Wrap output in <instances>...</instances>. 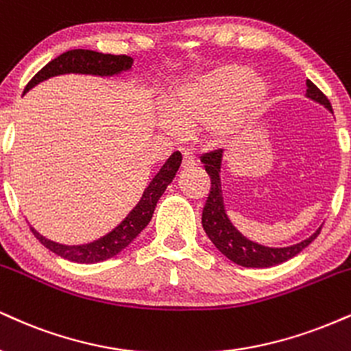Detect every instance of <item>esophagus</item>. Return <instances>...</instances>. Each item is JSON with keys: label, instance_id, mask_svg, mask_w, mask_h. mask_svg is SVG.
<instances>
[{"label": "esophagus", "instance_id": "obj_1", "mask_svg": "<svg viewBox=\"0 0 351 351\" xmlns=\"http://www.w3.org/2000/svg\"><path fill=\"white\" fill-rule=\"evenodd\" d=\"M194 165H196V157L193 154H189V152H184L183 162H181V170H189Z\"/></svg>", "mask_w": 351, "mask_h": 351}]
</instances>
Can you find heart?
I'll use <instances>...</instances> for the list:
<instances>
[{"mask_svg":"<svg viewBox=\"0 0 351 351\" xmlns=\"http://www.w3.org/2000/svg\"><path fill=\"white\" fill-rule=\"evenodd\" d=\"M268 96V84L247 66L226 63L175 88L158 128L175 138L202 129L210 145H223L243 132Z\"/></svg>","mask_w":351,"mask_h":351,"instance_id":"1","label":"heart"}]
</instances>
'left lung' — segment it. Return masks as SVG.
Masks as SVG:
<instances>
[{
  "label": "left lung",
  "instance_id": "left-lung-1",
  "mask_svg": "<svg viewBox=\"0 0 351 351\" xmlns=\"http://www.w3.org/2000/svg\"><path fill=\"white\" fill-rule=\"evenodd\" d=\"M306 84V98L322 104L327 111L333 114L332 104L327 99V96L311 80H307ZM222 155V150H216L213 154H206L201 162L204 163L206 171L210 178V191L204 209H202V227H204L210 242L216 245V248L223 256L245 268H269L291 260L298 253H301L307 245L314 242L315 237L320 234L322 226L311 237L299 243L289 245V247H267V245L256 243L245 237L242 232L232 223L226 210V204H223L221 181Z\"/></svg>",
  "mask_w": 351,
  "mask_h": 351
}]
</instances>
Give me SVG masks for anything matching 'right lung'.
I'll list each match as a JSON object with an SVG mask.
<instances>
[{
  "label": "right lung",
  "mask_w": 351,
  "mask_h": 351,
  "mask_svg": "<svg viewBox=\"0 0 351 351\" xmlns=\"http://www.w3.org/2000/svg\"><path fill=\"white\" fill-rule=\"evenodd\" d=\"M134 60L128 55H111V53H99L95 50H84V49H75L69 50V52L58 55L52 62L42 69L39 73L34 77L31 82L27 83L24 95L34 86L45 82V80L60 77V75H91V77L99 78H111L119 77V75L125 73L132 69ZM181 165V154L175 152L163 167L160 168L157 175L152 178L149 186L143 189L141 199L134 206V209L125 216L122 221L117 223L111 232H108L103 237L93 240V242L82 243V245H65L53 242L44 235H40L34 227L32 234L36 239L53 252L55 255L62 256V258L73 261V263H101L106 261L117 253H121L124 248H128L134 239L137 237L141 232L145 229L147 223L150 222L152 216H154L155 206L162 194L165 193L168 184L175 178L176 171H178Z\"/></svg>",
  "instance_id": "obj_1"
}]
</instances>
